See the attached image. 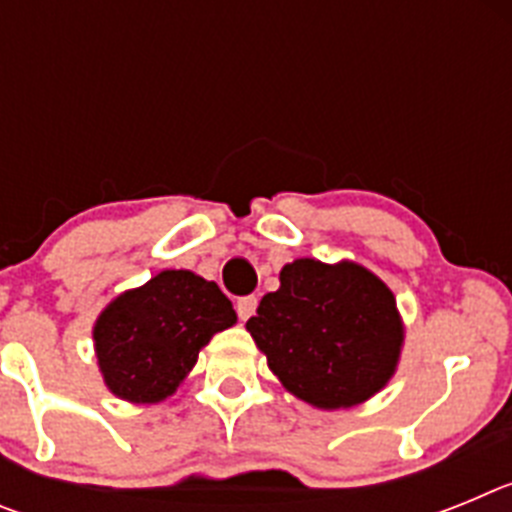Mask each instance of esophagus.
I'll use <instances>...</instances> for the list:
<instances>
[{
    "mask_svg": "<svg viewBox=\"0 0 512 512\" xmlns=\"http://www.w3.org/2000/svg\"><path fill=\"white\" fill-rule=\"evenodd\" d=\"M256 305H259V300L256 297H243V300H238V305H235V310H238V318L241 320H248L256 312Z\"/></svg>",
    "mask_w": 512,
    "mask_h": 512,
    "instance_id": "34e87169",
    "label": "esophagus"
}]
</instances>
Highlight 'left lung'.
I'll list each match as a JSON object with an SVG mask.
<instances>
[{
  "label": "left lung",
  "instance_id": "1",
  "mask_svg": "<svg viewBox=\"0 0 512 512\" xmlns=\"http://www.w3.org/2000/svg\"><path fill=\"white\" fill-rule=\"evenodd\" d=\"M246 330L284 390L318 410L356 408L384 390L405 343L392 289L346 259L284 264Z\"/></svg>",
  "mask_w": 512,
  "mask_h": 512
}]
</instances>
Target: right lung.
<instances>
[{"instance_id": "add662e5", "label": "right lung", "mask_w": 512, "mask_h": 512, "mask_svg": "<svg viewBox=\"0 0 512 512\" xmlns=\"http://www.w3.org/2000/svg\"><path fill=\"white\" fill-rule=\"evenodd\" d=\"M233 302L215 282L187 269L158 271L125 289L94 320L104 387L133 405H156L179 390L202 348L235 325Z\"/></svg>"}]
</instances>
